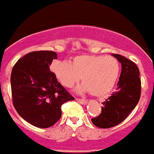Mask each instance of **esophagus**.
I'll list each match as a JSON object with an SVG mask.
<instances>
[{
    "mask_svg": "<svg viewBox=\"0 0 154 154\" xmlns=\"http://www.w3.org/2000/svg\"><path fill=\"white\" fill-rule=\"evenodd\" d=\"M75 100L82 105H85L87 103V100H85V99H79V98H76Z\"/></svg>",
    "mask_w": 154,
    "mask_h": 154,
    "instance_id": "34e87169",
    "label": "esophagus"
}]
</instances>
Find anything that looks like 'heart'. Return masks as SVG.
I'll list each match as a JSON object with an SVG mask.
<instances>
[{
    "label": "heart",
    "instance_id": "b5f03b06",
    "mask_svg": "<svg viewBox=\"0 0 154 154\" xmlns=\"http://www.w3.org/2000/svg\"><path fill=\"white\" fill-rule=\"evenodd\" d=\"M51 69L64 86L71 88L82 77L81 91H89L95 97H105L115 86L119 74V61L112 56L81 55L74 57L72 64L55 61Z\"/></svg>",
    "mask_w": 154,
    "mask_h": 154
}]
</instances>
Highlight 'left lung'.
I'll use <instances>...</instances> for the list:
<instances>
[{"label":"left lung","instance_id":"left-lung-1","mask_svg":"<svg viewBox=\"0 0 154 154\" xmlns=\"http://www.w3.org/2000/svg\"><path fill=\"white\" fill-rule=\"evenodd\" d=\"M122 65L116 92L103 103L101 113L92 118V123L99 128H111L126 119L138 103L141 95L140 71L133 61L118 54H112Z\"/></svg>","mask_w":154,"mask_h":154}]
</instances>
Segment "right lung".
<instances>
[{
    "label": "right lung",
    "instance_id": "1",
    "mask_svg": "<svg viewBox=\"0 0 154 154\" xmlns=\"http://www.w3.org/2000/svg\"><path fill=\"white\" fill-rule=\"evenodd\" d=\"M57 54L36 51L21 58L11 75L12 101L17 113L30 124L48 128L62 116V106L74 97L50 71Z\"/></svg>",
    "mask_w": 154,
    "mask_h": 154
}]
</instances>
